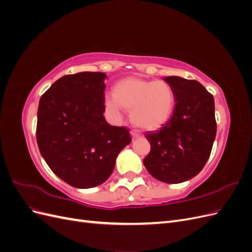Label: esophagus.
I'll return each mask as SVG.
<instances>
[{
	"label": "esophagus",
	"instance_id": "obj_1",
	"mask_svg": "<svg viewBox=\"0 0 252 252\" xmlns=\"http://www.w3.org/2000/svg\"><path fill=\"white\" fill-rule=\"evenodd\" d=\"M130 133H131V135H132V138H133V139H135V138H139V136H140L139 131H138V130H135V129H133V130H131V131H130Z\"/></svg>",
	"mask_w": 252,
	"mask_h": 252
}]
</instances>
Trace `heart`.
Masks as SVG:
<instances>
[{
  "mask_svg": "<svg viewBox=\"0 0 252 252\" xmlns=\"http://www.w3.org/2000/svg\"><path fill=\"white\" fill-rule=\"evenodd\" d=\"M106 106L114 113L130 111L131 122L142 129L156 130L168 122L175 107V94L165 81L126 78L113 87Z\"/></svg>",
  "mask_w": 252,
  "mask_h": 252,
  "instance_id": "heart-1",
  "label": "heart"
}]
</instances>
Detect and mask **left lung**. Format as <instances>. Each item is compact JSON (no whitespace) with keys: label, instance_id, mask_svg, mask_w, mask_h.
Segmentation results:
<instances>
[{"label":"left lung","instance_id":"8db88e82","mask_svg":"<svg viewBox=\"0 0 252 252\" xmlns=\"http://www.w3.org/2000/svg\"><path fill=\"white\" fill-rule=\"evenodd\" d=\"M165 81L174 90V111L165 125L145 134L151 149L143 162L157 180L178 184L195 177L210 157L217 134L215 98L197 81Z\"/></svg>","mask_w":252,"mask_h":252}]
</instances>
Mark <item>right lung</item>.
<instances>
[{
    "instance_id": "1",
    "label": "right lung",
    "mask_w": 252,
    "mask_h": 252,
    "mask_svg": "<svg viewBox=\"0 0 252 252\" xmlns=\"http://www.w3.org/2000/svg\"><path fill=\"white\" fill-rule=\"evenodd\" d=\"M103 72L64 75L41 96L36 142L58 177L73 187L93 188L107 180L118 155L131 142L127 127L106 122Z\"/></svg>"
}]
</instances>
